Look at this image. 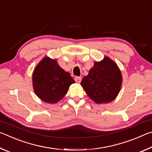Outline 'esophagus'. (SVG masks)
Returning a JSON list of instances; mask_svg holds the SVG:
<instances>
[{"mask_svg":"<svg viewBox=\"0 0 152 152\" xmlns=\"http://www.w3.org/2000/svg\"><path fill=\"white\" fill-rule=\"evenodd\" d=\"M74 80H75V81L77 82V83H80V82H81L82 78H81L80 76H76V77H75V78H74Z\"/></svg>","mask_w":152,"mask_h":152,"instance_id":"obj_1","label":"esophagus"}]
</instances>
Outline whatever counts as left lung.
<instances>
[{
	"label": "left lung",
	"mask_w": 152,
	"mask_h": 152,
	"mask_svg": "<svg viewBox=\"0 0 152 152\" xmlns=\"http://www.w3.org/2000/svg\"><path fill=\"white\" fill-rule=\"evenodd\" d=\"M80 84L94 102L107 103L119 94L122 84L121 73L115 62L105 56L102 61H95Z\"/></svg>",
	"instance_id": "8db88e82"
}]
</instances>
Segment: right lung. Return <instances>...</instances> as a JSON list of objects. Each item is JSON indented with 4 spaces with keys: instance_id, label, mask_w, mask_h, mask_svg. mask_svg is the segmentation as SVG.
I'll return each instance as SVG.
<instances>
[{
    "instance_id": "1",
    "label": "right lung",
    "mask_w": 152,
    "mask_h": 152,
    "mask_svg": "<svg viewBox=\"0 0 152 152\" xmlns=\"http://www.w3.org/2000/svg\"><path fill=\"white\" fill-rule=\"evenodd\" d=\"M33 86L37 96L48 103H56L66 94L72 84L75 83L68 72L58 65L56 60L45 57L33 73Z\"/></svg>"
}]
</instances>
